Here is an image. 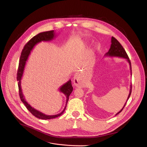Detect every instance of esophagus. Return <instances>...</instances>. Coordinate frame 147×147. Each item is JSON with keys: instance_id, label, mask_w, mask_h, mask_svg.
Here are the masks:
<instances>
[{"instance_id": "34e87169", "label": "esophagus", "mask_w": 147, "mask_h": 147, "mask_svg": "<svg viewBox=\"0 0 147 147\" xmlns=\"http://www.w3.org/2000/svg\"><path fill=\"white\" fill-rule=\"evenodd\" d=\"M73 84L78 88H81L84 87V84L82 83V82L80 80V76L78 74H76L74 77H73Z\"/></svg>"}]
</instances>
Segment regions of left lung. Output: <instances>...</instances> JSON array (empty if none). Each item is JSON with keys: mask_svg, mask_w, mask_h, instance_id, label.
<instances>
[{"mask_svg": "<svg viewBox=\"0 0 147 147\" xmlns=\"http://www.w3.org/2000/svg\"><path fill=\"white\" fill-rule=\"evenodd\" d=\"M105 56H109V57H122L124 59H126V60L127 61V62L129 63V64L130 65V71H131V62L129 58V56L127 54V53L125 52L124 49L123 48V47L121 46V45L120 44L119 42L114 37H112L111 38V48L109 50V51L105 55ZM131 84L130 85V92L128 96V98L127 99L126 102L124 103L123 107L122 108V109L116 114V115H118L119 113H120L122 110L123 109V108H124L125 104L127 103V101L128 100L130 96L131 93Z\"/></svg>", "mask_w": 147, "mask_h": 147, "instance_id": "1", "label": "left lung"}]
</instances>
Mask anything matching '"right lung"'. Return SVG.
Instances as JSON below:
<instances>
[{
  "label": "right lung",
  "mask_w": 147,
  "mask_h": 147,
  "mask_svg": "<svg viewBox=\"0 0 147 147\" xmlns=\"http://www.w3.org/2000/svg\"><path fill=\"white\" fill-rule=\"evenodd\" d=\"M56 36L55 32L54 30L52 31H46V32H40L38 34V35H35L32 38H31L28 42L24 46L22 54H21V56L20 58V61H19V66H18V69L17 71V80L18 81V89H19V95L21 99V100H22L23 103L25 105V106L26 107L27 109L36 117L40 119H44V120H48V119H54L56 118L58 116H60L61 115L63 112H65L66 108L67 107V103L68 102L69 99V96L71 94V93L73 91V88L71 85V80H69L66 83L64 84L63 85H62L60 88H59V91L62 92L63 94H64L65 96H66V106L64 108V109L60 113H58L57 115H47L42 112H41L33 107H32L30 105L26 100L23 94L22 90V86H21V80H22L24 67L26 64V61L28 60V56H30L31 52L33 49L34 47L39 42H40L42 41H51Z\"/></svg>",
  "instance_id": "1"
}]
</instances>
